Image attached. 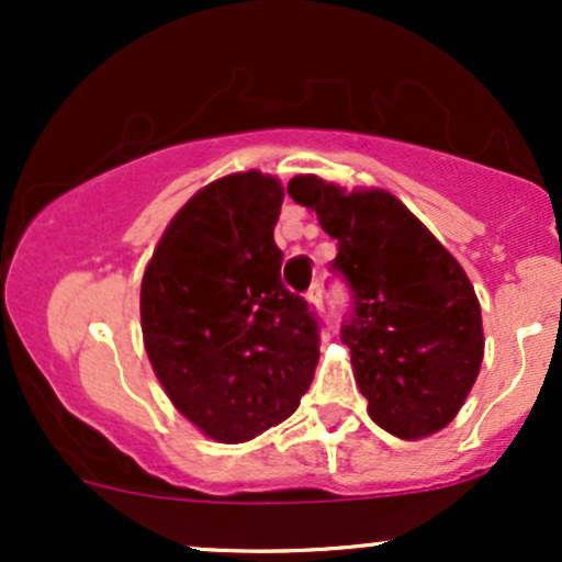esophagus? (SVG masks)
<instances>
[{"instance_id":"esophagus-1","label":"esophagus","mask_w":562,"mask_h":562,"mask_svg":"<svg viewBox=\"0 0 562 562\" xmlns=\"http://www.w3.org/2000/svg\"><path fill=\"white\" fill-rule=\"evenodd\" d=\"M306 299L314 303V306H317V312H322V306H325V303H322V285L319 282H314L312 288H308V293H306Z\"/></svg>"}]
</instances>
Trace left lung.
<instances>
[{
	"mask_svg": "<svg viewBox=\"0 0 562 562\" xmlns=\"http://www.w3.org/2000/svg\"><path fill=\"white\" fill-rule=\"evenodd\" d=\"M288 192L338 240L330 272L351 293L340 340L372 420L404 441L447 428L483 359L468 274L391 192L346 195L317 177L290 179Z\"/></svg>",
	"mask_w": 562,
	"mask_h": 562,
	"instance_id": "left-lung-1",
	"label": "left lung"
}]
</instances>
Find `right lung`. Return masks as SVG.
Wrapping results in <instances>:
<instances>
[{
    "label": "right lung",
    "instance_id": "obj_1",
    "mask_svg": "<svg viewBox=\"0 0 562 562\" xmlns=\"http://www.w3.org/2000/svg\"><path fill=\"white\" fill-rule=\"evenodd\" d=\"M282 187L259 171L203 187L171 218L142 277L153 370L205 436L250 441L288 420L319 362V317L282 285Z\"/></svg>",
    "mask_w": 562,
    "mask_h": 562
}]
</instances>
